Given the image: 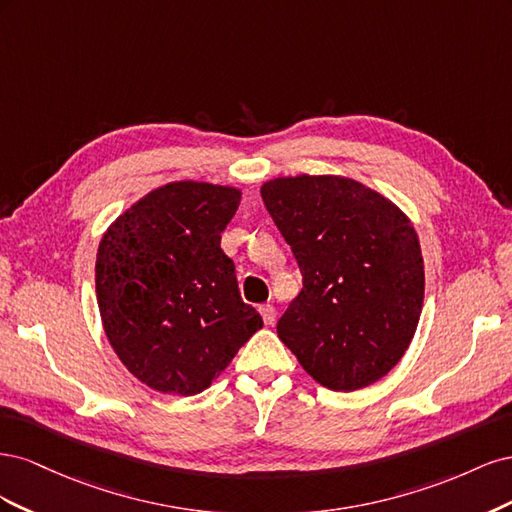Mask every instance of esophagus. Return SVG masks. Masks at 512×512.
I'll return each instance as SVG.
<instances>
[{
	"label": "esophagus",
	"mask_w": 512,
	"mask_h": 512,
	"mask_svg": "<svg viewBox=\"0 0 512 512\" xmlns=\"http://www.w3.org/2000/svg\"><path fill=\"white\" fill-rule=\"evenodd\" d=\"M260 316H262V320H265V324L267 327H271V324L275 322V307L273 305H262L260 307Z\"/></svg>",
	"instance_id": "34e87169"
}]
</instances>
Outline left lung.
Returning <instances> with one entry per match:
<instances>
[{
    "mask_svg": "<svg viewBox=\"0 0 512 512\" xmlns=\"http://www.w3.org/2000/svg\"><path fill=\"white\" fill-rule=\"evenodd\" d=\"M260 196L303 273L277 335L331 391L378 382L421 318L425 265L414 224L393 200L344 175L275 177Z\"/></svg>",
    "mask_w": 512,
    "mask_h": 512,
    "instance_id": "obj_1",
    "label": "left lung"
}]
</instances>
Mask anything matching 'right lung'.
I'll return each mask as SVG.
<instances>
[{
	"instance_id": "add662e5",
	"label": "right lung",
	"mask_w": 512,
	"mask_h": 512,
	"mask_svg": "<svg viewBox=\"0 0 512 512\" xmlns=\"http://www.w3.org/2000/svg\"><path fill=\"white\" fill-rule=\"evenodd\" d=\"M239 203L235 185L170 181L104 230L96 254L102 327L119 361L153 391L203 393L262 329L220 247Z\"/></svg>"
}]
</instances>
